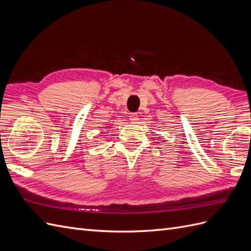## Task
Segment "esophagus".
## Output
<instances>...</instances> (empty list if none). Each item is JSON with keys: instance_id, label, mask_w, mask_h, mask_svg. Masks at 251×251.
I'll list each match as a JSON object with an SVG mask.
<instances>
[{"instance_id": "1", "label": "esophagus", "mask_w": 251, "mask_h": 251, "mask_svg": "<svg viewBox=\"0 0 251 251\" xmlns=\"http://www.w3.org/2000/svg\"><path fill=\"white\" fill-rule=\"evenodd\" d=\"M130 120H131V123H133V124L137 123V121L139 120L138 114H137V113H131V114H130Z\"/></svg>"}]
</instances>
